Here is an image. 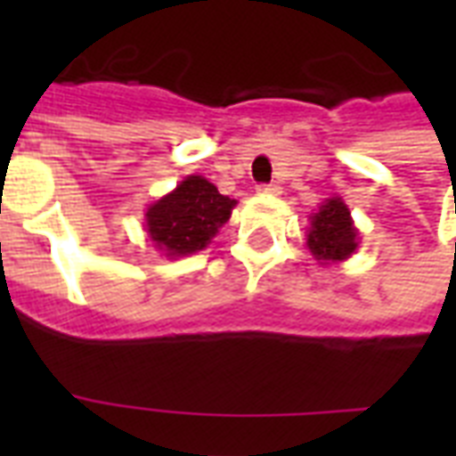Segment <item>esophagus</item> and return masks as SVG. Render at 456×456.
Returning a JSON list of instances; mask_svg holds the SVG:
<instances>
[{
    "label": "esophagus",
    "instance_id": "obj_1",
    "mask_svg": "<svg viewBox=\"0 0 456 456\" xmlns=\"http://www.w3.org/2000/svg\"><path fill=\"white\" fill-rule=\"evenodd\" d=\"M257 193H263V196H279V193H281V186H279V184H260V186H257Z\"/></svg>",
    "mask_w": 456,
    "mask_h": 456
}]
</instances>
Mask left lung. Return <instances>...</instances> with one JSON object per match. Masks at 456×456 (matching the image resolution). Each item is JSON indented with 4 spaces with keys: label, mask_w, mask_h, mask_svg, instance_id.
Here are the masks:
<instances>
[{
    "label": "left lung",
    "mask_w": 456,
    "mask_h": 456,
    "mask_svg": "<svg viewBox=\"0 0 456 456\" xmlns=\"http://www.w3.org/2000/svg\"><path fill=\"white\" fill-rule=\"evenodd\" d=\"M307 248L319 265L343 263L360 246V229L354 227L350 208L340 196H331L310 215Z\"/></svg>",
    "instance_id": "obj_1"
}]
</instances>
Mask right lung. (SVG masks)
Wrapping results in <instances>:
<instances>
[{
  "instance_id": "add662e5",
  "label": "right lung",
  "mask_w": 456,
  "mask_h": 456,
  "mask_svg": "<svg viewBox=\"0 0 456 456\" xmlns=\"http://www.w3.org/2000/svg\"><path fill=\"white\" fill-rule=\"evenodd\" d=\"M236 200L222 196L213 182L189 175L144 213V229L153 248L165 257L199 253L232 217Z\"/></svg>"
}]
</instances>
